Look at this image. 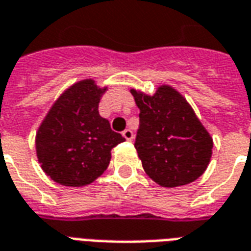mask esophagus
Here are the masks:
<instances>
[{"label": "esophagus", "mask_w": 251, "mask_h": 251, "mask_svg": "<svg viewBox=\"0 0 251 251\" xmlns=\"http://www.w3.org/2000/svg\"><path fill=\"white\" fill-rule=\"evenodd\" d=\"M122 135H124L127 141H131L134 138V134H133V131H131L130 129H126V130L122 131Z\"/></svg>", "instance_id": "34e87169"}]
</instances>
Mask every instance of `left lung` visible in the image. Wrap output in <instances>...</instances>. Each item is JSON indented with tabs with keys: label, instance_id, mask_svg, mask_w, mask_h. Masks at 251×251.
Instances as JSON below:
<instances>
[{
	"label": "left lung",
	"instance_id": "8db88e82",
	"mask_svg": "<svg viewBox=\"0 0 251 251\" xmlns=\"http://www.w3.org/2000/svg\"><path fill=\"white\" fill-rule=\"evenodd\" d=\"M140 109L134 148L145 173L162 187L192 183L205 173L213 138L177 89L159 85L153 96L130 89Z\"/></svg>",
	"mask_w": 251,
	"mask_h": 251
}]
</instances>
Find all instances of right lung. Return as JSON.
I'll return each mask as SVG.
<instances>
[{"instance_id": "add662e5", "label": "right lung", "mask_w": 251, "mask_h": 251, "mask_svg": "<svg viewBox=\"0 0 251 251\" xmlns=\"http://www.w3.org/2000/svg\"><path fill=\"white\" fill-rule=\"evenodd\" d=\"M106 89L93 78L73 83L55 100L38 126L37 159L54 182L88 186L107 169L111 149L125 141L98 113Z\"/></svg>"}]
</instances>
